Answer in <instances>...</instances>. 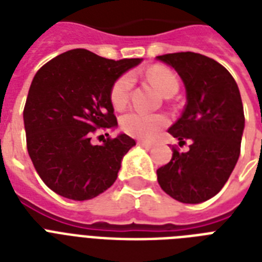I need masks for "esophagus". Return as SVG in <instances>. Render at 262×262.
<instances>
[{
	"label": "esophagus",
	"instance_id": "34e87169",
	"mask_svg": "<svg viewBox=\"0 0 262 262\" xmlns=\"http://www.w3.org/2000/svg\"><path fill=\"white\" fill-rule=\"evenodd\" d=\"M137 144H139V145H141V147L147 148V149H151V148L154 147V144L149 143V141H144V140H139V141H137Z\"/></svg>",
	"mask_w": 262,
	"mask_h": 262
}]
</instances>
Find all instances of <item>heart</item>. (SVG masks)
Listing matches in <instances>:
<instances>
[{"instance_id":"obj_1","label":"heart","mask_w":262,"mask_h":262,"mask_svg":"<svg viewBox=\"0 0 262 262\" xmlns=\"http://www.w3.org/2000/svg\"><path fill=\"white\" fill-rule=\"evenodd\" d=\"M145 77L149 83L159 91L164 96H172L177 94L179 88L178 77L175 76L174 72L164 67H152L145 73ZM132 80L130 75L119 76L115 80L113 87L110 90V100L111 104L121 110L126 106L129 102V94H130ZM170 121L163 114H147L141 111H129L121 118V127L127 135L137 137L141 140H152L159 135L162 129L167 126Z\"/></svg>"}]
</instances>
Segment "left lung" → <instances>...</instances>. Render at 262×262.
<instances>
[{
  "label": "left lung",
  "mask_w": 262,
  "mask_h": 262,
  "mask_svg": "<svg viewBox=\"0 0 262 262\" xmlns=\"http://www.w3.org/2000/svg\"><path fill=\"white\" fill-rule=\"evenodd\" d=\"M181 76L186 106L168 129L179 145L172 158L158 168V182L172 199L199 204L212 199L230 178L241 154L245 114L239 90L231 73L215 59L185 51L159 55Z\"/></svg>",
  "instance_id": "obj_1"
}]
</instances>
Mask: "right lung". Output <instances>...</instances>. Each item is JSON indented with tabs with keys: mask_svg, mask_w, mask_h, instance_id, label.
Listing matches in <instances>:
<instances>
[{
	"mask_svg": "<svg viewBox=\"0 0 262 262\" xmlns=\"http://www.w3.org/2000/svg\"><path fill=\"white\" fill-rule=\"evenodd\" d=\"M140 62L75 49L36 72L23 113L27 149L39 177L57 194L84 201L115 182L121 160L136 141L119 135L94 145L92 139L99 132L108 136L117 126L110 90Z\"/></svg>",
	"mask_w": 262,
	"mask_h": 262,
	"instance_id": "1",
	"label": "right lung"
}]
</instances>
